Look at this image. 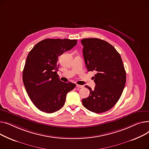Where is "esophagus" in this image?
<instances>
[{
	"label": "esophagus",
	"instance_id": "esophagus-1",
	"mask_svg": "<svg viewBox=\"0 0 149 149\" xmlns=\"http://www.w3.org/2000/svg\"><path fill=\"white\" fill-rule=\"evenodd\" d=\"M76 87H77V88H83L84 86L81 85H76Z\"/></svg>",
	"mask_w": 149,
	"mask_h": 149
}]
</instances>
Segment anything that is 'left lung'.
Here are the masks:
<instances>
[{"instance_id":"obj_1","label":"left lung","mask_w":149,"mask_h":149,"mask_svg":"<svg viewBox=\"0 0 149 149\" xmlns=\"http://www.w3.org/2000/svg\"><path fill=\"white\" fill-rule=\"evenodd\" d=\"M81 43L87 70L97 72L94 90L85 85L90 93L82 104L91 112H106L117 103L124 90L126 74L123 61L116 49L103 40L84 38Z\"/></svg>"}]
</instances>
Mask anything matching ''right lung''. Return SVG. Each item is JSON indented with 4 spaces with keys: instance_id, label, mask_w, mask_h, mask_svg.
I'll use <instances>...</instances> for the list:
<instances>
[{
    "instance_id": "right-lung-1",
    "label": "right lung",
    "mask_w": 149,
    "mask_h": 149,
    "mask_svg": "<svg viewBox=\"0 0 149 149\" xmlns=\"http://www.w3.org/2000/svg\"><path fill=\"white\" fill-rule=\"evenodd\" d=\"M77 40H43L35 46L26 58L23 81L29 97L39 110L53 113L62 108L66 95L76 84L63 82L57 74L58 58L71 50Z\"/></svg>"
}]
</instances>
